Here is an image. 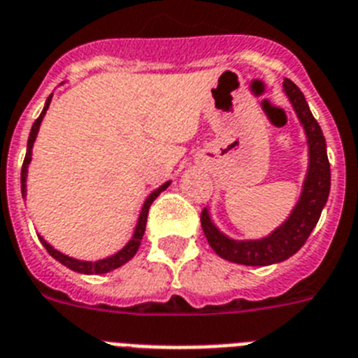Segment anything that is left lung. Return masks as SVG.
Segmentation results:
<instances>
[{
  "mask_svg": "<svg viewBox=\"0 0 358 358\" xmlns=\"http://www.w3.org/2000/svg\"><path fill=\"white\" fill-rule=\"evenodd\" d=\"M282 88L287 92L295 113L303 124L304 133L308 136L310 153V166L303 192L288 220L266 238L254 239V241H236L217 231L210 222L207 209L201 210V229L213 250L223 259L238 263V265L265 266L281 263L294 256L306 243V239L312 234L313 227L319 222L322 209L328 201L331 175H329L326 141L321 126L313 119L303 92L290 79H285Z\"/></svg>",
  "mask_w": 358,
  "mask_h": 358,
  "instance_id": "obj_1",
  "label": "left lung"
}]
</instances>
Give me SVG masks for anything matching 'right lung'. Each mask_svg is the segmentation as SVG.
Segmentation results:
<instances>
[{
    "label": "right lung",
    "mask_w": 358,
    "mask_h": 358,
    "mask_svg": "<svg viewBox=\"0 0 358 358\" xmlns=\"http://www.w3.org/2000/svg\"><path fill=\"white\" fill-rule=\"evenodd\" d=\"M50 101H52V95L46 99V104H45V108H43L41 115L37 117L36 122H34V126H32V129H30L29 144H27V157H24L23 167H21V192H23V196H24V192H27V169H29V164H30V160H32V145H34V142H36V136H37V131H39V126H41L43 117H45L46 110H48ZM169 183L171 182H166L164 185H162V187H158L157 191H153L151 194H149V198L145 200L144 207H142L141 217H138V223H136L135 234H133V238L129 239V243H127L126 247L122 248V250H119L117 254H113V256L106 257V259H101V261L73 259V257L64 256V254H61L59 250H55L54 247H50L45 239L39 236L43 247L46 248V252L54 257V259H57L59 263H63L64 266H68V268L73 270V272H79V273H106V272H111V270H115V268H119V266H122L124 263H127V261L131 259V257L136 254V250H138V247H141L142 236H144V231H145V223H148L149 207H151V203L155 201V198H157L162 191H166V189L169 187Z\"/></svg>",
    "instance_id": "obj_1"
}]
</instances>
